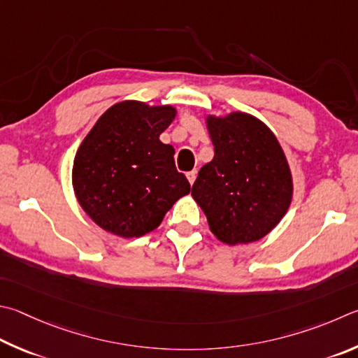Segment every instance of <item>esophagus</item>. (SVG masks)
Listing matches in <instances>:
<instances>
[{"label":"esophagus","mask_w":358,"mask_h":358,"mask_svg":"<svg viewBox=\"0 0 358 358\" xmlns=\"http://www.w3.org/2000/svg\"><path fill=\"white\" fill-rule=\"evenodd\" d=\"M186 177H187V180H189V183H191V185H194V181H196V178H197V171H191V172H187V173H186Z\"/></svg>","instance_id":"obj_1"}]
</instances>
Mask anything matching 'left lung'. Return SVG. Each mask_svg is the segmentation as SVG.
Here are the masks:
<instances>
[{
    "label": "left lung",
    "instance_id": "8db88e82",
    "mask_svg": "<svg viewBox=\"0 0 358 358\" xmlns=\"http://www.w3.org/2000/svg\"><path fill=\"white\" fill-rule=\"evenodd\" d=\"M206 123L214 158L200 169L192 197L219 241H258L280 222L291 203L285 153L271 129L249 114L208 117Z\"/></svg>",
    "mask_w": 358,
    "mask_h": 358
}]
</instances>
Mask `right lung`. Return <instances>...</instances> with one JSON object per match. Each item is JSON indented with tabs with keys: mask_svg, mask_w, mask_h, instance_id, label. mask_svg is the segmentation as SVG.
I'll use <instances>...</instances> for the list:
<instances>
[{
	"mask_svg": "<svg viewBox=\"0 0 358 358\" xmlns=\"http://www.w3.org/2000/svg\"><path fill=\"white\" fill-rule=\"evenodd\" d=\"M173 117L172 106L122 101L84 138L73 161V187L103 230L122 238L145 235L189 194V181L175 167L173 147L159 141Z\"/></svg>",
	"mask_w": 358,
	"mask_h": 358,
	"instance_id": "add662e5",
	"label": "right lung"
}]
</instances>
